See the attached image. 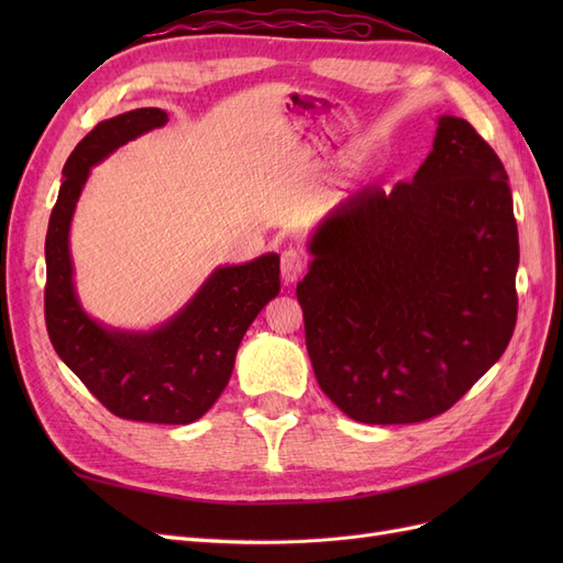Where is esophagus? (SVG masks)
Masks as SVG:
<instances>
[{
	"label": "esophagus",
	"mask_w": 563,
	"mask_h": 563,
	"mask_svg": "<svg viewBox=\"0 0 563 563\" xmlns=\"http://www.w3.org/2000/svg\"><path fill=\"white\" fill-rule=\"evenodd\" d=\"M305 272V258L298 249H286L282 253V282L286 286H291L300 279V275Z\"/></svg>",
	"instance_id": "esophagus-1"
}]
</instances>
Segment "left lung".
<instances>
[{
  "instance_id": "left-lung-1",
  "label": "left lung",
  "mask_w": 563,
  "mask_h": 563,
  "mask_svg": "<svg viewBox=\"0 0 563 563\" xmlns=\"http://www.w3.org/2000/svg\"><path fill=\"white\" fill-rule=\"evenodd\" d=\"M505 166L453 114L411 183L319 220L296 296L319 387L356 422H420L496 364L517 323L519 232Z\"/></svg>"
}]
</instances>
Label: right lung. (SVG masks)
<instances>
[{
	"label": "right lung",
	"mask_w": 563,
	"mask_h": 563,
	"mask_svg": "<svg viewBox=\"0 0 563 563\" xmlns=\"http://www.w3.org/2000/svg\"><path fill=\"white\" fill-rule=\"evenodd\" d=\"M166 122L159 108L117 114L84 135L67 157L44 246V314L54 350L108 411L126 420L190 424L223 395L246 329L279 296V255L216 267L174 317L133 331L84 310L70 253V225L91 168Z\"/></svg>",
	"instance_id": "right-lung-1"
}]
</instances>
